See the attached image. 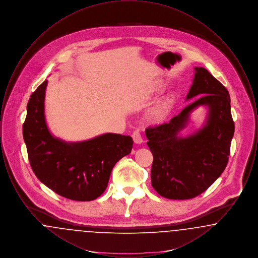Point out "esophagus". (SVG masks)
Returning a JSON list of instances; mask_svg holds the SVG:
<instances>
[{
	"instance_id": "esophagus-1",
	"label": "esophagus",
	"mask_w": 258,
	"mask_h": 258,
	"mask_svg": "<svg viewBox=\"0 0 258 258\" xmlns=\"http://www.w3.org/2000/svg\"><path fill=\"white\" fill-rule=\"evenodd\" d=\"M132 136H133V138H134V141H135L136 144H141V143L143 142V139H142L141 135H140V133H139V131H138V130L135 131Z\"/></svg>"
}]
</instances>
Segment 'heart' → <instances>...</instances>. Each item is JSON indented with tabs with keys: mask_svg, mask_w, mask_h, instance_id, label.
Segmentation results:
<instances>
[{
	"mask_svg": "<svg viewBox=\"0 0 258 258\" xmlns=\"http://www.w3.org/2000/svg\"><path fill=\"white\" fill-rule=\"evenodd\" d=\"M161 85L156 88V91H160ZM175 102V96L169 93L164 98L160 100V102L148 113V119L152 122L160 121L168 112L171 109L173 104Z\"/></svg>",
	"mask_w": 258,
	"mask_h": 258,
	"instance_id": "b5f03b06",
	"label": "heart"
}]
</instances>
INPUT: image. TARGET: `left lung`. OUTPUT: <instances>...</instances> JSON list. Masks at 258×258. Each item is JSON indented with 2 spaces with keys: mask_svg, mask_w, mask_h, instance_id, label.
<instances>
[{
  "mask_svg": "<svg viewBox=\"0 0 258 258\" xmlns=\"http://www.w3.org/2000/svg\"><path fill=\"white\" fill-rule=\"evenodd\" d=\"M195 70L186 99L201 97L168 123L149 126L145 132L154 157L152 185L168 199H190L204 192L221 176L230 155L235 126L228 91L206 69ZM200 105L209 107L204 127L189 137H178L190 113Z\"/></svg>",
  "mask_w": 258,
  "mask_h": 258,
  "instance_id": "1",
  "label": "left lung"
}]
</instances>
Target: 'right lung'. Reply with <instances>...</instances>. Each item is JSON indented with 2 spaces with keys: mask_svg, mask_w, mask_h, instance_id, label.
Masks as SVG:
<instances>
[{
  "mask_svg": "<svg viewBox=\"0 0 258 258\" xmlns=\"http://www.w3.org/2000/svg\"><path fill=\"white\" fill-rule=\"evenodd\" d=\"M47 80L37 87L27 105L23 137L31 167L54 192L75 201H91L105 190L117 161L128 155L133 138L105 134L68 143L50 134L44 117Z\"/></svg>",
  "mask_w": 258,
  "mask_h": 258,
  "instance_id": "1",
  "label": "right lung"
}]
</instances>
